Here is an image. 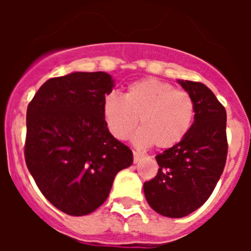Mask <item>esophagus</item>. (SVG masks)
Returning <instances> with one entry per match:
<instances>
[{
  "mask_svg": "<svg viewBox=\"0 0 251 251\" xmlns=\"http://www.w3.org/2000/svg\"><path fill=\"white\" fill-rule=\"evenodd\" d=\"M142 157L143 156H142L141 153L136 152V151H133V162H134V163H137V162H138Z\"/></svg>",
  "mask_w": 251,
  "mask_h": 251,
  "instance_id": "1",
  "label": "esophagus"
}]
</instances>
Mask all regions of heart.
<instances>
[{"mask_svg": "<svg viewBox=\"0 0 251 251\" xmlns=\"http://www.w3.org/2000/svg\"><path fill=\"white\" fill-rule=\"evenodd\" d=\"M103 115L110 134L119 141L130 137L137 124L134 143L167 150L182 141L195 118V101L185 90L154 77L134 81L124 97L110 93L104 98Z\"/></svg>", "mask_w": 251, "mask_h": 251, "instance_id": "heart-1", "label": "heart"}]
</instances>
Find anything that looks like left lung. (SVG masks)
Returning a JSON list of instances; mask_svg holds the SVG:
<instances>
[{"mask_svg":"<svg viewBox=\"0 0 251 251\" xmlns=\"http://www.w3.org/2000/svg\"><path fill=\"white\" fill-rule=\"evenodd\" d=\"M195 101L185 138L156 156L158 174L143 185L148 205L167 217H183L203 205L223 175L227 156L226 110L202 83L177 80Z\"/></svg>","mask_w":251,"mask_h":251,"instance_id":"obj_1","label":"left lung"}]
</instances>
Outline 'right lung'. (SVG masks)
I'll use <instances>...</instances> for the list:
<instances>
[{"label":"right lung","instance_id":"obj_1","mask_svg":"<svg viewBox=\"0 0 251 251\" xmlns=\"http://www.w3.org/2000/svg\"><path fill=\"white\" fill-rule=\"evenodd\" d=\"M113 88L106 73L75 72L45 81L27 106L26 165L44 196L72 216L103 205L115 175L133 163L104 119Z\"/></svg>","mask_w":251,"mask_h":251}]
</instances>
